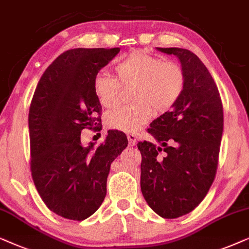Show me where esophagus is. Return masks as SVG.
Wrapping results in <instances>:
<instances>
[{"instance_id": "1", "label": "esophagus", "mask_w": 249, "mask_h": 249, "mask_svg": "<svg viewBox=\"0 0 249 249\" xmlns=\"http://www.w3.org/2000/svg\"><path fill=\"white\" fill-rule=\"evenodd\" d=\"M127 139H128V143L130 145H135L137 144V140H138V137L135 133H128L127 134Z\"/></svg>"}]
</instances>
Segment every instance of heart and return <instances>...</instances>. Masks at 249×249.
I'll return each mask as SVG.
<instances>
[{
	"mask_svg": "<svg viewBox=\"0 0 249 249\" xmlns=\"http://www.w3.org/2000/svg\"><path fill=\"white\" fill-rule=\"evenodd\" d=\"M118 79L107 72L99 71L93 78V92L105 108H115L121 100L123 85L134 83L132 104L108 112L106 122L109 127L134 132L156 115L167 112L181 98L185 86V75L180 65L173 61L132 51L115 66Z\"/></svg>",
	"mask_w": 249,
	"mask_h": 249,
	"instance_id": "1",
	"label": "heart"
}]
</instances>
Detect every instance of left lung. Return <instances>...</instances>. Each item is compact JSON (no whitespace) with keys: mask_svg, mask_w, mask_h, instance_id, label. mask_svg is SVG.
Wrapping results in <instances>:
<instances>
[{"mask_svg":"<svg viewBox=\"0 0 249 249\" xmlns=\"http://www.w3.org/2000/svg\"><path fill=\"white\" fill-rule=\"evenodd\" d=\"M181 62L185 86L170 111L148 132L159 145L139 142L141 191L151 210L164 218L194 211L213 183L223 133V107L217 86L199 58L187 49L157 48Z\"/></svg>","mask_w":249,"mask_h":249,"instance_id":"left-lung-1","label":"left lung"}]
</instances>
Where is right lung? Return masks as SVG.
Instances as JSON below:
<instances>
[{
	"label": "right lung",
	"instance_id": "right-lung-1",
	"mask_svg": "<svg viewBox=\"0 0 249 249\" xmlns=\"http://www.w3.org/2000/svg\"><path fill=\"white\" fill-rule=\"evenodd\" d=\"M119 50H68L46 68L33 95L28 115L33 181L49 210L68 220H85L101 206L110 165L127 147L126 135L116 130H109L98 147L81 142L82 130L97 131L101 122L94 76Z\"/></svg>",
	"mask_w": 249,
	"mask_h": 249
}]
</instances>
